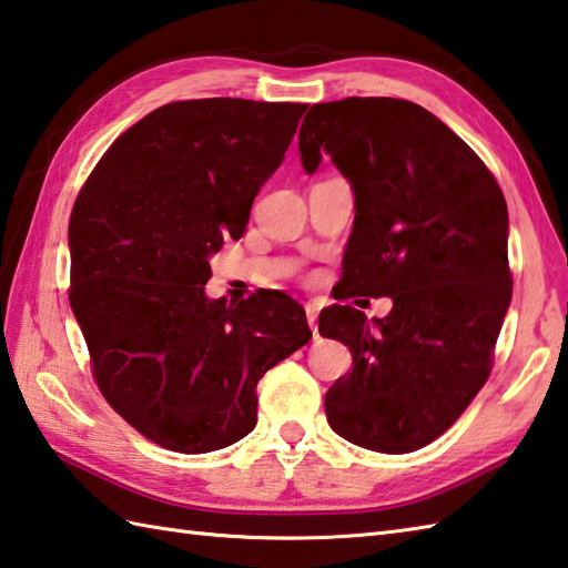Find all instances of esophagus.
Returning <instances> with one entry per match:
<instances>
[{
  "label": "esophagus",
  "mask_w": 568,
  "mask_h": 568,
  "mask_svg": "<svg viewBox=\"0 0 568 568\" xmlns=\"http://www.w3.org/2000/svg\"><path fill=\"white\" fill-rule=\"evenodd\" d=\"M304 311H306V321H308V326H311V331H314V335H316V321H318V306L316 304H304Z\"/></svg>",
  "instance_id": "34e87169"
}]
</instances>
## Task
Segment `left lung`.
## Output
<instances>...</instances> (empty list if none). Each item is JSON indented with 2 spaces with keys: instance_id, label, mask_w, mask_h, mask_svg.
Instances as JSON below:
<instances>
[{
  "instance_id": "obj_1",
  "label": "left lung",
  "mask_w": 568,
  "mask_h": 568,
  "mask_svg": "<svg viewBox=\"0 0 568 568\" xmlns=\"http://www.w3.org/2000/svg\"><path fill=\"white\" fill-rule=\"evenodd\" d=\"M298 152L308 176L328 154L353 189L338 296L392 298L373 321L353 306L321 311L318 333L353 355L326 395L328 424L355 446L409 454L442 436L490 375L513 298L505 195L476 152L409 100L318 102Z\"/></svg>"
}]
</instances>
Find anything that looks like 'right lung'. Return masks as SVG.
<instances>
[{
	"instance_id": "right-lung-1",
	"label": "right lung",
	"mask_w": 568,
	"mask_h": 568,
	"mask_svg": "<svg viewBox=\"0 0 568 568\" xmlns=\"http://www.w3.org/2000/svg\"><path fill=\"white\" fill-rule=\"evenodd\" d=\"M306 105L171 102L118 136L68 225L71 308L110 407L149 442L207 454L257 424V382L311 338L284 292L207 298Z\"/></svg>"
}]
</instances>
